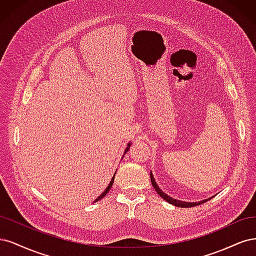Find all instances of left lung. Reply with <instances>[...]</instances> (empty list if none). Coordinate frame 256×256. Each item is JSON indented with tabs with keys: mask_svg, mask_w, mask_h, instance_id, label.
Here are the masks:
<instances>
[{
	"mask_svg": "<svg viewBox=\"0 0 256 256\" xmlns=\"http://www.w3.org/2000/svg\"><path fill=\"white\" fill-rule=\"evenodd\" d=\"M150 178H151V183H152V186L154 187V189L156 190V192H158L162 199L164 201H167L168 203L174 205V206H178V208H192V206H196V205H200L206 201L210 200L212 196L208 198V199H205V200H202V201H198V202H186V201H180V200H176V199H173L172 196H168L167 194H164L162 189L160 188V186L158 185V183L155 182V178L153 176V173L150 171Z\"/></svg>",
	"mask_w": 256,
	"mask_h": 256,
	"instance_id": "obj_1",
	"label": "left lung"
}]
</instances>
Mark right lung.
I'll list each match as a JSON object with an SVG mask.
<instances>
[{
    "mask_svg": "<svg viewBox=\"0 0 256 256\" xmlns=\"http://www.w3.org/2000/svg\"><path fill=\"white\" fill-rule=\"evenodd\" d=\"M130 142H128V146H126V151H124V154L128 151V149H130ZM124 154H123V156H124ZM123 156H122V158H123ZM114 176H116V172H114V176L112 178V180H110V184H108V186H107L106 188H105V190L101 194V196H98L96 199V201L94 202H96V201H98V200H101L102 198H104L105 196H106V194L110 190V188L112 187V184H114Z\"/></svg>",
    "mask_w": 256,
    "mask_h": 256,
    "instance_id": "1",
    "label": "right lung"
}]
</instances>
